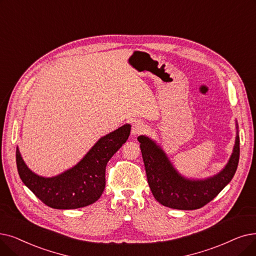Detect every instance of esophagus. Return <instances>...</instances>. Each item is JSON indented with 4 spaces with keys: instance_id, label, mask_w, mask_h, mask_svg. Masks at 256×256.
Here are the masks:
<instances>
[{
    "instance_id": "obj_1",
    "label": "esophagus",
    "mask_w": 256,
    "mask_h": 256,
    "mask_svg": "<svg viewBox=\"0 0 256 256\" xmlns=\"http://www.w3.org/2000/svg\"><path fill=\"white\" fill-rule=\"evenodd\" d=\"M146 130V126L143 124L142 121H135L134 124H132V134L134 136H137V135H140L142 134V132H144Z\"/></svg>"
}]
</instances>
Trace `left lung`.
<instances>
[{
	"label": "left lung",
	"instance_id": "8db88e82",
	"mask_svg": "<svg viewBox=\"0 0 256 256\" xmlns=\"http://www.w3.org/2000/svg\"><path fill=\"white\" fill-rule=\"evenodd\" d=\"M232 154L220 172L205 179H192L182 176L168 156L152 138L138 137L148 182L152 196L163 206L179 210L198 209L214 200L234 176L240 159L238 126Z\"/></svg>",
	"mask_w": 256,
	"mask_h": 256
}]
</instances>
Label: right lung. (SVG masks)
<instances>
[{
  "mask_svg": "<svg viewBox=\"0 0 256 256\" xmlns=\"http://www.w3.org/2000/svg\"><path fill=\"white\" fill-rule=\"evenodd\" d=\"M130 132L126 124L102 137L73 168L54 176L33 172L16 148L20 180L42 203L54 209H76L95 203L106 187V166L126 143Z\"/></svg>",
  "mask_w": 256,
  "mask_h": 256,
  "instance_id": "right-lung-1",
  "label": "right lung"
}]
</instances>
